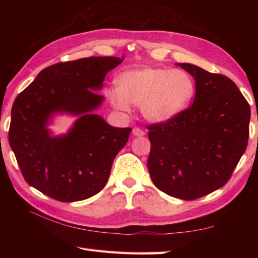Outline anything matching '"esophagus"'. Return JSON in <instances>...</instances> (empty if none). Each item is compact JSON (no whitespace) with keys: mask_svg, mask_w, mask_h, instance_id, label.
<instances>
[{"mask_svg":"<svg viewBox=\"0 0 258 258\" xmlns=\"http://www.w3.org/2000/svg\"><path fill=\"white\" fill-rule=\"evenodd\" d=\"M133 135L134 136H144L145 132L143 130H141L140 127H134L133 128Z\"/></svg>","mask_w":258,"mask_h":258,"instance_id":"obj_1","label":"esophagus"}]
</instances>
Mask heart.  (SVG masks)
Listing matches in <instances>:
<instances>
[{
  "label": "heart",
  "instance_id": "b5f03b06",
  "mask_svg": "<svg viewBox=\"0 0 258 258\" xmlns=\"http://www.w3.org/2000/svg\"><path fill=\"white\" fill-rule=\"evenodd\" d=\"M195 91L194 80L183 70L141 68L120 74L117 89H108L106 96L119 111H128L132 104L150 122L165 123L187 108Z\"/></svg>",
  "mask_w": 258,
  "mask_h": 258
}]
</instances>
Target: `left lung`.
I'll list each match as a JSON object with an SVG mask.
<instances>
[{
  "label": "left lung",
  "mask_w": 258,
  "mask_h": 258,
  "mask_svg": "<svg viewBox=\"0 0 258 258\" xmlns=\"http://www.w3.org/2000/svg\"><path fill=\"white\" fill-rule=\"evenodd\" d=\"M177 65L195 80L193 105L172 120L149 125L147 168L158 189L191 201L231 178L247 147L250 108L227 76Z\"/></svg>",
  "instance_id": "8db88e82"
}]
</instances>
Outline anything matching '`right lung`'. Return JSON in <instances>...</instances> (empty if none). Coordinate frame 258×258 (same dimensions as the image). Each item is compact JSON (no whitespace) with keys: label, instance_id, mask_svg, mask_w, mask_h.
I'll return each instance as SVG.
<instances>
[{"label":"right lung","instance_id":"add662e5","mask_svg":"<svg viewBox=\"0 0 258 258\" xmlns=\"http://www.w3.org/2000/svg\"><path fill=\"white\" fill-rule=\"evenodd\" d=\"M123 59L92 56L51 65L15 98L11 149L24 179L43 194L78 202L105 186L132 128L113 127L93 111L104 101L96 91ZM63 112L78 118L67 135L53 137L47 125L54 114Z\"/></svg>","mask_w":258,"mask_h":258}]
</instances>
